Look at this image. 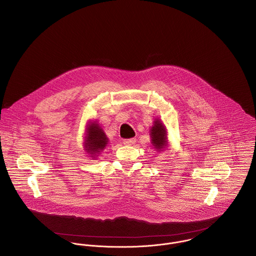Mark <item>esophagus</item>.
Segmentation results:
<instances>
[{
  "mask_svg": "<svg viewBox=\"0 0 256 256\" xmlns=\"http://www.w3.org/2000/svg\"><path fill=\"white\" fill-rule=\"evenodd\" d=\"M135 142H136V139H135V138L125 139V140H123V143H124L125 145H133Z\"/></svg>",
  "mask_w": 256,
  "mask_h": 256,
  "instance_id": "34e87169",
  "label": "esophagus"
}]
</instances>
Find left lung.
I'll return each instance as SVG.
<instances>
[{
    "label": "left lung",
    "mask_w": 256,
    "mask_h": 256,
    "mask_svg": "<svg viewBox=\"0 0 256 256\" xmlns=\"http://www.w3.org/2000/svg\"><path fill=\"white\" fill-rule=\"evenodd\" d=\"M152 143L158 150L166 146V128L160 120L154 121V126L150 129Z\"/></svg>",
    "instance_id": "obj_1"
}]
</instances>
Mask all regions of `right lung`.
Returning a JSON list of instances; mask_svg holds the SVG:
<instances>
[{
	"label": "right lung",
	"mask_w": 256,
	"mask_h": 256,
	"mask_svg": "<svg viewBox=\"0 0 256 256\" xmlns=\"http://www.w3.org/2000/svg\"><path fill=\"white\" fill-rule=\"evenodd\" d=\"M88 133V134L86 141V150H88V152H90V154H92L102 150L108 144V138L102 129H100L98 124L92 123L90 126Z\"/></svg>",
	"instance_id": "right-lung-1"
}]
</instances>
